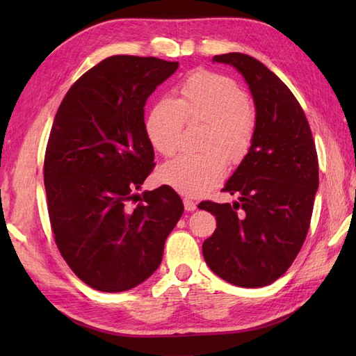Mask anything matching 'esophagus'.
<instances>
[{
  "label": "esophagus",
  "instance_id": "1",
  "mask_svg": "<svg viewBox=\"0 0 356 356\" xmlns=\"http://www.w3.org/2000/svg\"><path fill=\"white\" fill-rule=\"evenodd\" d=\"M184 208H186V211L191 212L197 208V204H196V202H193L190 199H184Z\"/></svg>",
  "mask_w": 356,
  "mask_h": 356
}]
</instances>
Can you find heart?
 Segmentation results:
<instances>
[{
    "instance_id": "obj_1",
    "label": "heart",
    "mask_w": 356,
    "mask_h": 356,
    "mask_svg": "<svg viewBox=\"0 0 356 356\" xmlns=\"http://www.w3.org/2000/svg\"><path fill=\"white\" fill-rule=\"evenodd\" d=\"M186 122L204 123L197 154L168 161L159 179L184 196H200L225 174V161L238 166L250 154L257 114L250 96L229 75L208 70L191 72L179 86L178 99L161 98L152 108L145 129L160 154L174 156L181 144Z\"/></svg>"
}]
</instances>
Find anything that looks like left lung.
<instances>
[{
	"instance_id": "left-lung-1",
	"label": "left lung",
	"mask_w": 356,
	"mask_h": 356,
	"mask_svg": "<svg viewBox=\"0 0 356 356\" xmlns=\"http://www.w3.org/2000/svg\"><path fill=\"white\" fill-rule=\"evenodd\" d=\"M213 62L230 63L250 84L257 132L250 154L222 188L239 200L199 204L217 220L202 251L224 281L260 288L288 270L306 241L319 184L316 147L300 102L275 72L243 53Z\"/></svg>"
}]
</instances>
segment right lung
I'll return each mask as SVG.
<instances>
[{"instance_id": "right-lung-1", "label": "right lung", "mask_w": 356, "mask_h": 356, "mask_svg": "<svg viewBox=\"0 0 356 356\" xmlns=\"http://www.w3.org/2000/svg\"><path fill=\"white\" fill-rule=\"evenodd\" d=\"M179 63L117 55L75 81L50 131V227L71 270L102 293L135 288L161 263L184 207L169 186L136 196L154 169L144 105Z\"/></svg>"}]
</instances>
